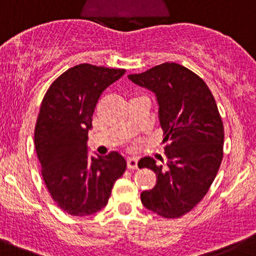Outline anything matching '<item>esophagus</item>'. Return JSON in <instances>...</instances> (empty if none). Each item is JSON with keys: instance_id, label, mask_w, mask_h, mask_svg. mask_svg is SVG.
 Wrapping results in <instances>:
<instances>
[{"instance_id": "34e87169", "label": "esophagus", "mask_w": 256, "mask_h": 256, "mask_svg": "<svg viewBox=\"0 0 256 256\" xmlns=\"http://www.w3.org/2000/svg\"><path fill=\"white\" fill-rule=\"evenodd\" d=\"M127 168L129 170H136V168H138V159H136V158H128Z\"/></svg>"}]
</instances>
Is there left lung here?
<instances>
[{
  "label": "left lung",
  "mask_w": 256,
  "mask_h": 256,
  "mask_svg": "<svg viewBox=\"0 0 256 256\" xmlns=\"http://www.w3.org/2000/svg\"><path fill=\"white\" fill-rule=\"evenodd\" d=\"M128 78L156 96L166 155L165 166L150 156L139 160V168L156 175L142 204L164 218H180L206 196L222 162L224 128L217 104L206 82L176 62Z\"/></svg>",
  "instance_id": "1"
}]
</instances>
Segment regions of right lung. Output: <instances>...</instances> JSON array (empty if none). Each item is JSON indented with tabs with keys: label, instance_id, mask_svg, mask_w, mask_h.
Returning a JSON list of instances; mask_svg holds the SVG:
<instances>
[{
	"label": "right lung",
	"instance_id": "obj_1",
	"mask_svg": "<svg viewBox=\"0 0 256 256\" xmlns=\"http://www.w3.org/2000/svg\"><path fill=\"white\" fill-rule=\"evenodd\" d=\"M124 69L80 64L62 72L44 94L34 129L42 176L52 198L71 216H88L108 202L127 168L117 152L88 156V129L102 92Z\"/></svg>",
	"mask_w": 256,
	"mask_h": 256
}]
</instances>
